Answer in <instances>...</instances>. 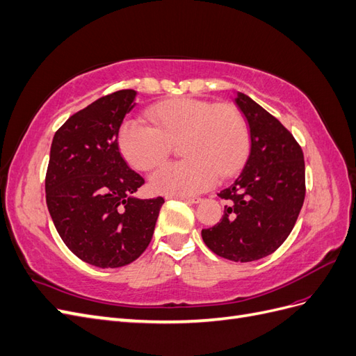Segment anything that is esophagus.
Returning a JSON list of instances; mask_svg holds the SVG:
<instances>
[{
    "label": "esophagus",
    "mask_w": 356,
    "mask_h": 356,
    "mask_svg": "<svg viewBox=\"0 0 356 356\" xmlns=\"http://www.w3.org/2000/svg\"><path fill=\"white\" fill-rule=\"evenodd\" d=\"M170 199H179V200H184L187 203H200L202 197L199 196H170Z\"/></svg>",
    "instance_id": "esophagus-1"
}]
</instances>
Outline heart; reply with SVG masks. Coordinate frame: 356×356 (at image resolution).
<instances>
[{"label": "heart", "mask_w": 356, "mask_h": 356, "mask_svg": "<svg viewBox=\"0 0 356 356\" xmlns=\"http://www.w3.org/2000/svg\"><path fill=\"white\" fill-rule=\"evenodd\" d=\"M152 126L126 120L118 129V148L134 169L147 172L163 163L170 144L179 141L184 157L156 170L149 187L159 195L191 196L227 178L250 152V131L242 113L230 104L172 98L149 106Z\"/></svg>", "instance_id": "obj_1"}]
</instances>
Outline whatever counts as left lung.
Returning a JSON list of instances; mask_svg holds the SVG:
<instances>
[{"instance_id": "8db88e82", "label": "left lung", "mask_w": 356, "mask_h": 356, "mask_svg": "<svg viewBox=\"0 0 356 356\" xmlns=\"http://www.w3.org/2000/svg\"><path fill=\"white\" fill-rule=\"evenodd\" d=\"M234 102L250 124V156L218 193L230 204L202 238L217 255L250 263L275 252L294 229L306 196L305 157L293 134L250 96L239 92Z\"/></svg>"}]
</instances>
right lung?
<instances>
[{"label":"right lung","instance_id":"add662e5","mask_svg":"<svg viewBox=\"0 0 356 356\" xmlns=\"http://www.w3.org/2000/svg\"><path fill=\"white\" fill-rule=\"evenodd\" d=\"M136 92L118 90L72 114L53 136L46 202L68 250L96 267L135 261L152 242L163 197L132 195L144 178L127 166L117 135Z\"/></svg>","mask_w":356,"mask_h":356}]
</instances>
